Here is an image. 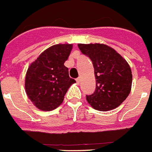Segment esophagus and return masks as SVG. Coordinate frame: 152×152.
Segmentation results:
<instances>
[{
  "label": "esophagus",
  "mask_w": 152,
  "mask_h": 152,
  "mask_svg": "<svg viewBox=\"0 0 152 152\" xmlns=\"http://www.w3.org/2000/svg\"><path fill=\"white\" fill-rule=\"evenodd\" d=\"M76 82H77V84H79L80 82H81V77H77V79H76Z\"/></svg>",
  "instance_id": "1"
}]
</instances>
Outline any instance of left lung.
<instances>
[{"label": "left lung", "instance_id": "8db88e82", "mask_svg": "<svg viewBox=\"0 0 152 152\" xmlns=\"http://www.w3.org/2000/svg\"><path fill=\"white\" fill-rule=\"evenodd\" d=\"M92 60L96 77L95 92L86 95L93 108L106 111L116 108L127 98L132 86V71L126 59L115 49L103 44H78Z\"/></svg>", "mask_w": 152, "mask_h": 152}]
</instances>
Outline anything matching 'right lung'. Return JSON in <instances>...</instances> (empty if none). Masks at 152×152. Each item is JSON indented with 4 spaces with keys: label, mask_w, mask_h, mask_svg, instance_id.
I'll return each instance as SVG.
<instances>
[{
    "label": "right lung",
    "mask_w": 152,
    "mask_h": 152,
    "mask_svg": "<svg viewBox=\"0 0 152 152\" xmlns=\"http://www.w3.org/2000/svg\"><path fill=\"white\" fill-rule=\"evenodd\" d=\"M72 45H56L39 56L30 64L25 80L29 99L37 108L52 110L63 103L64 96L75 79L69 77L68 68L64 66Z\"/></svg>",
    "instance_id": "right-lung-1"
}]
</instances>
